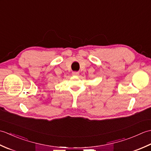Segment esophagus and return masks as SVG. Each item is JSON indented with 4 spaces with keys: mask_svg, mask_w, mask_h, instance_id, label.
I'll list each match as a JSON object with an SVG mask.
<instances>
[{
    "mask_svg": "<svg viewBox=\"0 0 151 151\" xmlns=\"http://www.w3.org/2000/svg\"><path fill=\"white\" fill-rule=\"evenodd\" d=\"M72 74H73V75L78 76V75H79V73H78V72H77V71H73V72L72 73Z\"/></svg>",
    "mask_w": 151,
    "mask_h": 151,
    "instance_id": "34e87169",
    "label": "esophagus"
}]
</instances>
